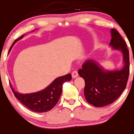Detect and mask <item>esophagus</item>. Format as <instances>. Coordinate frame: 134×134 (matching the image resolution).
<instances>
[{
  "mask_svg": "<svg viewBox=\"0 0 134 134\" xmlns=\"http://www.w3.org/2000/svg\"><path fill=\"white\" fill-rule=\"evenodd\" d=\"M78 76H79V74H78V72L77 71H73L72 73V76L73 79H75V78L78 77Z\"/></svg>",
  "mask_w": 134,
  "mask_h": 134,
  "instance_id": "1",
  "label": "esophagus"
}]
</instances>
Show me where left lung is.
<instances>
[{
  "instance_id": "1",
  "label": "left lung",
  "mask_w": 134,
  "mask_h": 134,
  "mask_svg": "<svg viewBox=\"0 0 134 134\" xmlns=\"http://www.w3.org/2000/svg\"><path fill=\"white\" fill-rule=\"evenodd\" d=\"M109 46L123 55V67L120 70H105L94 59H87L79 70L85 80L84 94L86 101L97 107L112 103L119 98L126 87L130 74V55L127 45L118 31L112 29Z\"/></svg>"
}]
</instances>
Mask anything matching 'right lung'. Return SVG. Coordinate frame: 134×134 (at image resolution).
Returning <instances> with one entry per match:
<instances>
[{
	"mask_svg": "<svg viewBox=\"0 0 134 134\" xmlns=\"http://www.w3.org/2000/svg\"><path fill=\"white\" fill-rule=\"evenodd\" d=\"M25 35H21L19 38L15 40L9 49L10 52L16 41L21 40ZM72 80V75L68 74L55 79L46 88L35 93L23 94L15 91L11 83L10 88L15 94V97L26 107L36 112L43 113L51 110L57 104L62 92V85L66 81Z\"/></svg>",
	"mask_w": 134,
	"mask_h": 134,
	"instance_id": "obj_1",
	"label": "right lung"
}]
</instances>
